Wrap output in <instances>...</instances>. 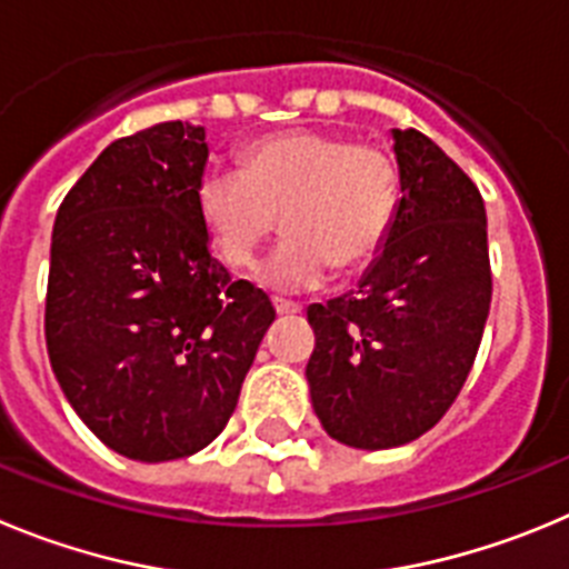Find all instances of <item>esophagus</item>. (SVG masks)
<instances>
[{"mask_svg":"<svg viewBox=\"0 0 569 569\" xmlns=\"http://www.w3.org/2000/svg\"><path fill=\"white\" fill-rule=\"evenodd\" d=\"M274 309H278V315H300L303 306L295 303V300H286V297H274Z\"/></svg>","mask_w":569,"mask_h":569,"instance_id":"1","label":"esophagus"}]
</instances>
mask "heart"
<instances>
[{
	"label": "heart",
	"mask_w": 569,
	"mask_h": 569,
	"mask_svg": "<svg viewBox=\"0 0 569 569\" xmlns=\"http://www.w3.org/2000/svg\"><path fill=\"white\" fill-rule=\"evenodd\" d=\"M402 203V170L380 144L322 130H286L247 144L240 170L212 163L196 209L214 254L249 269L283 214L289 238L258 278L306 291L335 272H355L386 247Z\"/></svg>",
	"instance_id": "b5f03b06"
}]
</instances>
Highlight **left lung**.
<instances>
[{
    "instance_id": "obj_1",
    "label": "left lung",
    "mask_w": 569,
    "mask_h": 569,
    "mask_svg": "<svg viewBox=\"0 0 569 569\" xmlns=\"http://www.w3.org/2000/svg\"><path fill=\"white\" fill-rule=\"evenodd\" d=\"M402 203L360 289L315 303L306 366L331 439L386 450L413 442L457 402L493 297L476 183L419 130H393Z\"/></svg>"
}]
</instances>
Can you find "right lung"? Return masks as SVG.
I'll list each match as a JSON object with an SVG mask.
<instances>
[{
    "instance_id": "add662e5",
    "label": "right lung",
    "mask_w": 569,
    "mask_h": 569,
    "mask_svg": "<svg viewBox=\"0 0 569 569\" xmlns=\"http://www.w3.org/2000/svg\"><path fill=\"white\" fill-rule=\"evenodd\" d=\"M203 127L163 121L112 141L53 223L44 340L61 391L116 453L170 462L227 428L274 322L209 252L196 209Z\"/></svg>"
}]
</instances>
